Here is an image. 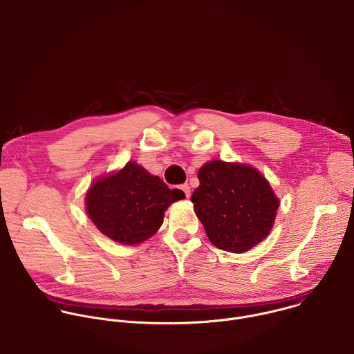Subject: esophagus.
Segmentation results:
<instances>
[{"label": "esophagus", "mask_w": 354, "mask_h": 354, "mask_svg": "<svg viewBox=\"0 0 354 354\" xmlns=\"http://www.w3.org/2000/svg\"><path fill=\"white\" fill-rule=\"evenodd\" d=\"M180 189L183 190L185 196L189 198V197H190V187H189V185H187V183H183V185H180Z\"/></svg>", "instance_id": "obj_1"}]
</instances>
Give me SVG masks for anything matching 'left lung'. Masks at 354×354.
Masks as SVG:
<instances>
[{
  "label": "left lung",
  "mask_w": 354,
  "mask_h": 354,
  "mask_svg": "<svg viewBox=\"0 0 354 354\" xmlns=\"http://www.w3.org/2000/svg\"><path fill=\"white\" fill-rule=\"evenodd\" d=\"M198 180L192 201L215 248L243 253L270 233L279 200L256 168L211 161L200 168Z\"/></svg>",
  "instance_id": "left-lung-1"
}]
</instances>
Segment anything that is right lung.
<instances>
[{
  "label": "right lung",
  "mask_w": 354,
  "mask_h": 354,
  "mask_svg": "<svg viewBox=\"0 0 354 354\" xmlns=\"http://www.w3.org/2000/svg\"><path fill=\"white\" fill-rule=\"evenodd\" d=\"M183 197L182 190H171L161 178L128 162L120 172L93 183L86 194V209L109 239L138 245L153 236L168 205Z\"/></svg>",
  "instance_id": "right-lung-1"
}]
</instances>
